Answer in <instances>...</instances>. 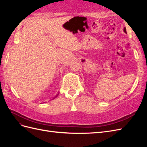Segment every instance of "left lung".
<instances>
[{
    "instance_id": "left-lung-1",
    "label": "left lung",
    "mask_w": 147,
    "mask_h": 147,
    "mask_svg": "<svg viewBox=\"0 0 147 147\" xmlns=\"http://www.w3.org/2000/svg\"><path fill=\"white\" fill-rule=\"evenodd\" d=\"M123 30H124V32L126 33V28H124Z\"/></svg>"
}]
</instances>
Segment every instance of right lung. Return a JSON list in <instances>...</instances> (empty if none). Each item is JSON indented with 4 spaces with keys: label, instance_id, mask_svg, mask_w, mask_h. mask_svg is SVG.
Masks as SVG:
<instances>
[{
    "label": "right lung",
    "instance_id": "right-lung-1",
    "mask_svg": "<svg viewBox=\"0 0 147 147\" xmlns=\"http://www.w3.org/2000/svg\"><path fill=\"white\" fill-rule=\"evenodd\" d=\"M57 96H56V97H57Z\"/></svg>",
    "mask_w": 147,
    "mask_h": 147
}]
</instances>
